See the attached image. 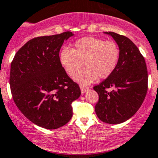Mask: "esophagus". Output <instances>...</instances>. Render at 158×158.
<instances>
[{
	"label": "esophagus",
	"mask_w": 158,
	"mask_h": 158,
	"mask_svg": "<svg viewBox=\"0 0 158 158\" xmlns=\"http://www.w3.org/2000/svg\"><path fill=\"white\" fill-rule=\"evenodd\" d=\"M80 89H81V92H82V93H85V92H88L89 90L88 87H85L83 86V85H80Z\"/></svg>",
	"instance_id": "obj_1"
}]
</instances>
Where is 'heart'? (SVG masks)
Here are the masks:
<instances>
[{
    "label": "heart",
    "mask_w": 158,
    "mask_h": 158,
    "mask_svg": "<svg viewBox=\"0 0 158 158\" xmlns=\"http://www.w3.org/2000/svg\"><path fill=\"white\" fill-rule=\"evenodd\" d=\"M120 58V49L114 41L98 37L86 36L75 42L73 49L63 47L59 60L66 73L70 76L75 74L82 65L85 67L74 76V80L83 85L99 79H106L116 69Z\"/></svg>",
    "instance_id": "b5f03b06"
}]
</instances>
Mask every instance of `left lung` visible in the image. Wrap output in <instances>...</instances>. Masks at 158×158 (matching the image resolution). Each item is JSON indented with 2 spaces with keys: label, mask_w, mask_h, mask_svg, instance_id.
Segmentation results:
<instances>
[{
  "label": "left lung",
  "mask_w": 158,
  "mask_h": 158,
  "mask_svg": "<svg viewBox=\"0 0 158 158\" xmlns=\"http://www.w3.org/2000/svg\"><path fill=\"white\" fill-rule=\"evenodd\" d=\"M104 33L118 44L120 58L112 74L94 86L98 94L95 110L103 122L116 125L131 118L142 105L148 91V70L144 58L130 39L114 32Z\"/></svg>",
  "instance_id": "1"
}]
</instances>
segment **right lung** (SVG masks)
<instances>
[{
	"label": "right lung",
	"instance_id": "right-lung-1",
	"mask_svg": "<svg viewBox=\"0 0 158 158\" xmlns=\"http://www.w3.org/2000/svg\"><path fill=\"white\" fill-rule=\"evenodd\" d=\"M67 31L30 40L11 63L10 86L19 110L35 125L56 129L69 122L72 102L81 95L79 85L66 74L59 60Z\"/></svg>",
	"mask_w": 158,
	"mask_h": 158
}]
</instances>
